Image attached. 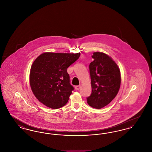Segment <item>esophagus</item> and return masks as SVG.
<instances>
[{"mask_svg": "<svg viewBox=\"0 0 152 152\" xmlns=\"http://www.w3.org/2000/svg\"><path fill=\"white\" fill-rule=\"evenodd\" d=\"M80 88H81V86L79 85V86H76V87H75V89H76L77 91H78V90H79Z\"/></svg>", "mask_w": 152, "mask_h": 152, "instance_id": "34e87169", "label": "esophagus"}]
</instances>
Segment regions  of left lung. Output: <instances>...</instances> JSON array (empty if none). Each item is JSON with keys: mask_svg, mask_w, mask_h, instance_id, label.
Here are the masks:
<instances>
[{"mask_svg": "<svg viewBox=\"0 0 152 152\" xmlns=\"http://www.w3.org/2000/svg\"><path fill=\"white\" fill-rule=\"evenodd\" d=\"M89 64L92 94L87 102L92 108H102L112 101L121 85V73L116 62L108 55L95 52Z\"/></svg>", "mask_w": 152, "mask_h": 152, "instance_id": "obj_1", "label": "left lung"}]
</instances>
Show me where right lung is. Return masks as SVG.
<instances>
[{
    "mask_svg": "<svg viewBox=\"0 0 152 152\" xmlns=\"http://www.w3.org/2000/svg\"><path fill=\"white\" fill-rule=\"evenodd\" d=\"M80 53L44 52L31 65L29 84L36 99L46 107L58 109L64 106L72 94L67 68L80 57Z\"/></svg>",
    "mask_w": 152,
    "mask_h": 152,
    "instance_id": "right-lung-1",
    "label": "right lung"
}]
</instances>
